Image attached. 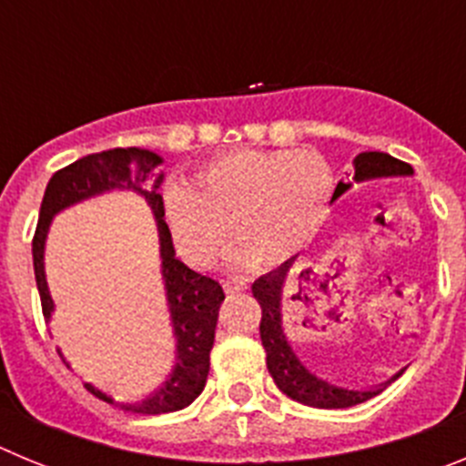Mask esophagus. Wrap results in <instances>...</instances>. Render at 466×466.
Wrapping results in <instances>:
<instances>
[{
    "instance_id": "esophagus-1",
    "label": "esophagus",
    "mask_w": 466,
    "mask_h": 466,
    "mask_svg": "<svg viewBox=\"0 0 466 466\" xmlns=\"http://www.w3.org/2000/svg\"><path fill=\"white\" fill-rule=\"evenodd\" d=\"M224 289L228 291V294H238V291L247 289V282H245V279H226Z\"/></svg>"
}]
</instances>
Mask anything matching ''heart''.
Returning a JSON list of instances; mask_svg holds the SVG:
<instances>
[{"mask_svg":"<svg viewBox=\"0 0 466 466\" xmlns=\"http://www.w3.org/2000/svg\"><path fill=\"white\" fill-rule=\"evenodd\" d=\"M333 172L312 149H238L200 166L196 187L170 182L163 208L177 252L212 266L228 238L233 263L278 266L299 254L322 226Z\"/></svg>","mask_w":466,"mask_h":466,"instance_id":"1","label":"heart"}]
</instances>
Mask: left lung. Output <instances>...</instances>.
<instances>
[{
    "mask_svg": "<svg viewBox=\"0 0 466 466\" xmlns=\"http://www.w3.org/2000/svg\"><path fill=\"white\" fill-rule=\"evenodd\" d=\"M355 166V182H366V179H376V177H401L413 175V167L403 160L394 158L382 151H364L352 160ZM352 184L339 182L336 191H333L331 200L343 196ZM294 258L284 261L279 268L273 273L263 275L252 284V294L261 306V343L266 350V364H268V373L273 376L275 385L282 390L287 397L294 401L306 403V406H315V409H350L357 403H364L380 394L392 380L382 382V385L371 387V390H352V387H339L331 385L329 380H322L319 376L310 373L303 366V361L294 355L291 345L287 343L282 329V294L284 287L289 282L291 268H294Z\"/></svg>",
    "mask_w": 466,
    "mask_h": 466,
    "instance_id": "obj_1",
    "label": "left lung"
}]
</instances>
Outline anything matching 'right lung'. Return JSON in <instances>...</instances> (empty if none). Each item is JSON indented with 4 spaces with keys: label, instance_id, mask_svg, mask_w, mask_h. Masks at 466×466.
<instances>
[{
    "label": "right lung",
    "instance_id": "1",
    "mask_svg": "<svg viewBox=\"0 0 466 466\" xmlns=\"http://www.w3.org/2000/svg\"><path fill=\"white\" fill-rule=\"evenodd\" d=\"M160 166H163V158L158 154L149 149H137V147L100 151V154L74 160L72 166L57 170L51 177L44 200H41L39 224H36L35 240H32L36 289H39L44 319L48 322L53 312V299L48 294L46 273H44V247H46L48 226H51L53 217L69 205L100 196L105 191H114V188H127V191L139 193L151 205V212L158 224L160 268H163V279H166L172 331L177 339L175 369L149 399L139 403H118L95 385L84 382L86 390L102 401L118 403L121 409L142 415L182 410L203 392L209 373V352L214 345L217 315H219V306L224 300V289L217 279L196 273L175 257L170 228L163 219L166 217L163 196L158 193L160 182H163Z\"/></svg>",
    "mask_w": 466,
    "mask_h": 466
}]
</instances>
